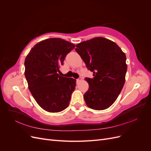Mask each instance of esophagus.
I'll use <instances>...</instances> for the list:
<instances>
[{
    "instance_id": "1",
    "label": "esophagus",
    "mask_w": 151,
    "mask_h": 151,
    "mask_svg": "<svg viewBox=\"0 0 151 151\" xmlns=\"http://www.w3.org/2000/svg\"><path fill=\"white\" fill-rule=\"evenodd\" d=\"M81 80V78H80V79H77L76 80V82H77V83H79V81H80Z\"/></svg>"
}]
</instances>
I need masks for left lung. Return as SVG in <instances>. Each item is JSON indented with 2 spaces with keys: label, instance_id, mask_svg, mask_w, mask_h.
<instances>
[{
  "label": "left lung",
  "instance_id": "left-lung-1",
  "mask_svg": "<svg viewBox=\"0 0 151 151\" xmlns=\"http://www.w3.org/2000/svg\"><path fill=\"white\" fill-rule=\"evenodd\" d=\"M76 50L93 72V78H85L89 84L84 94L89 108L103 110L115 103L125 82L126 55L118 45L103 37L78 43Z\"/></svg>",
  "mask_w": 151,
  "mask_h": 151
}]
</instances>
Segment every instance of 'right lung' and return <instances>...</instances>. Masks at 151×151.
<instances>
[{"mask_svg":"<svg viewBox=\"0 0 151 151\" xmlns=\"http://www.w3.org/2000/svg\"><path fill=\"white\" fill-rule=\"evenodd\" d=\"M75 45L61 38H48L36 43L24 61V75L35 101L44 110L58 113L69 105L76 80L58 72Z\"/></svg>","mask_w":151,"mask_h":151,"instance_id":"right-lung-1","label":"right lung"}]
</instances>
